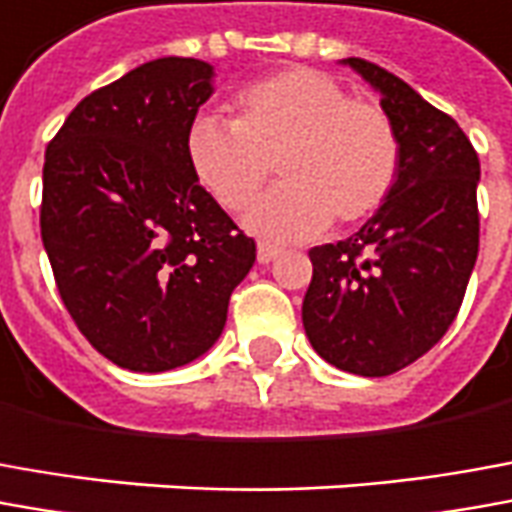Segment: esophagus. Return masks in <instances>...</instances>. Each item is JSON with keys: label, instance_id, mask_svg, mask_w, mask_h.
<instances>
[{"label": "esophagus", "instance_id": "1", "mask_svg": "<svg viewBox=\"0 0 512 512\" xmlns=\"http://www.w3.org/2000/svg\"><path fill=\"white\" fill-rule=\"evenodd\" d=\"M278 253H281V250L273 248V245H267V242H262V245L256 248V259H259V264H270L273 259H276Z\"/></svg>", "mask_w": 512, "mask_h": 512}]
</instances>
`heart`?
<instances>
[{"label":"heart","mask_w":512,"mask_h":512,"mask_svg":"<svg viewBox=\"0 0 512 512\" xmlns=\"http://www.w3.org/2000/svg\"><path fill=\"white\" fill-rule=\"evenodd\" d=\"M231 122L203 114L186 130L197 186L225 211H242L276 164L281 183L245 225L270 242L312 239L384 206L401 169L398 133L379 105L351 100L334 77L284 69L245 86Z\"/></svg>","instance_id":"obj_1"}]
</instances>
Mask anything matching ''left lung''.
<instances>
[{
    "mask_svg": "<svg viewBox=\"0 0 512 512\" xmlns=\"http://www.w3.org/2000/svg\"><path fill=\"white\" fill-rule=\"evenodd\" d=\"M343 63L379 91L401 169L357 234L309 250L303 329L334 368L390 376L424 357L460 312L479 250V158L460 125L401 77L362 58Z\"/></svg>",
    "mask_w": 512,
    "mask_h": 512,
    "instance_id": "1",
    "label": "left lung"
}]
</instances>
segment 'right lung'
<instances>
[{
    "mask_svg": "<svg viewBox=\"0 0 512 512\" xmlns=\"http://www.w3.org/2000/svg\"><path fill=\"white\" fill-rule=\"evenodd\" d=\"M211 80L195 58L142 63L77 102L44 158L41 239L63 306L102 357L136 373L203 357L256 262V242L186 161Z\"/></svg>",
    "mask_w": 512,
    "mask_h": 512,
    "instance_id": "right-lung-1",
    "label": "right lung"
}]
</instances>
